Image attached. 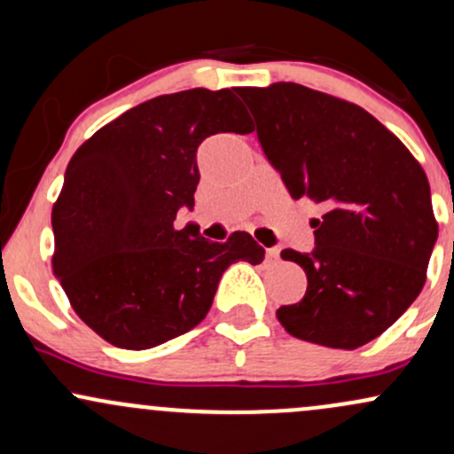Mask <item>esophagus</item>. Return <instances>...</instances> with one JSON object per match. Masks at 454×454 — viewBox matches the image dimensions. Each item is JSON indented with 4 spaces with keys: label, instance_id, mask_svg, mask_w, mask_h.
Returning a JSON list of instances; mask_svg holds the SVG:
<instances>
[{
    "label": "esophagus",
    "instance_id": "1",
    "mask_svg": "<svg viewBox=\"0 0 454 454\" xmlns=\"http://www.w3.org/2000/svg\"><path fill=\"white\" fill-rule=\"evenodd\" d=\"M267 258H269V260H278V258H279V249H278V247L267 249Z\"/></svg>",
    "mask_w": 454,
    "mask_h": 454
}]
</instances>
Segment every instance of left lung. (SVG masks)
Masks as SVG:
<instances>
[{
    "label": "left lung",
    "mask_w": 454,
    "mask_h": 454,
    "mask_svg": "<svg viewBox=\"0 0 454 454\" xmlns=\"http://www.w3.org/2000/svg\"><path fill=\"white\" fill-rule=\"evenodd\" d=\"M264 155L293 198L325 207L316 247L284 249L307 275L281 305L290 335L354 350L376 340L420 294L437 241L425 170L364 108L296 82L239 87Z\"/></svg>",
    "instance_id": "1"
}]
</instances>
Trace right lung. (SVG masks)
I'll list each match as a JSON object with an SVG mask.
<instances>
[{
    "label": "right lung",
    "instance_id": "obj_1",
    "mask_svg": "<svg viewBox=\"0 0 454 454\" xmlns=\"http://www.w3.org/2000/svg\"><path fill=\"white\" fill-rule=\"evenodd\" d=\"M234 90H187L129 108L82 143L53 207V273L102 340L147 350L200 325L223 270L260 264L247 232L213 243L192 226L196 151L213 134L252 132Z\"/></svg>",
    "mask_w": 454,
    "mask_h": 454
}]
</instances>
